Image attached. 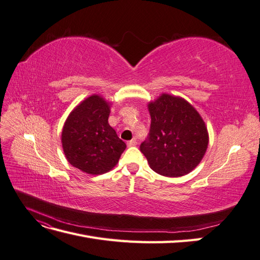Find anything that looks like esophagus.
I'll return each instance as SVG.
<instances>
[{
  "instance_id": "1",
  "label": "esophagus",
  "mask_w": 260,
  "mask_h": 260,
  "mask_svg": "<svg viewBox=\"0 0 260 260\" xmlns=\"http://www.w3.org/2000/svg\"><path fill=\"white\" fill-rule=\"evenodd\" d=\"M128 144V146H136L137 144H138V140L135 138V139H132V140H130L129 142L127 143Z\"/></svg>"
}]
</instances>
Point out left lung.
I'll list each match as a JSON object with an SVG mask.
<instances>
[{"mask_svg": "<svg viewBox=\"0 0 260 260\" xmlns=\"http://www.w3.org/2000/svg\"><path fill=\"white\" fill-rule=\"evenodd\" d=\"M151 127L140 145L155 172L181 177L192 171L205 154L208 133L200 114L186 101L168 94L148 104Z\"/></svg>", "mask_w": 260, "mask_h": 260, "instance_id": "obj_1", "label": "left lung"}]
</instances>
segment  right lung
Wrapping results in <instances>:
<instances>
[{
    "instance_id": "obj_1",
    "label": "right lung",
    "mask_w": 260,
    "mask_h": 260,
    "mask_svg": "<svg viewBox=\"0 0 260 260\" xmlns=\"http://www.w3.org/2000/svg\"><path fill=\"white\" fill-rule=\"evenodd\" d=\"M109 106L99 95L78 105L67 118L61 143L67 160L89 175L111 170L127 147L108 124Z\"/></svg>"
}]
</instances>
